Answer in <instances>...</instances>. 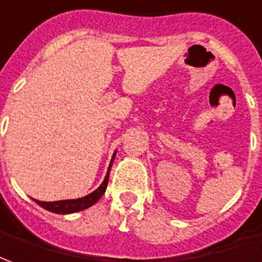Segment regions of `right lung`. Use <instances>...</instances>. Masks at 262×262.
<instances>
[{
	"label": "right lung",
	"mask_w": 262,
	"mask_h": 262,
	"mask_svg": "<svg viewBox=\"0 0 262 262\" xmlns=\"http://www.w3.org/2000/svg\"><path fill=\"white\" fill-rule=\"evenodd\" d=\"M111 165L108 168V172H106V176L104 182L101 183V186L97 189L96 191H93L92 194L86 195V197H82V199H76V200H62V201H52V203H46V201H38L34 200L40 207H42L44 210L51 211V212H55V214H72V212H77V211L86 210L89 207H92L97 203V201L101 199V195L105 193L106 185H108V178H110V170H111Z\"/></svg>",
	"instance_id": "obj_1"
}]
</instances>
